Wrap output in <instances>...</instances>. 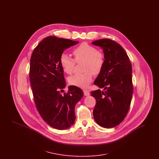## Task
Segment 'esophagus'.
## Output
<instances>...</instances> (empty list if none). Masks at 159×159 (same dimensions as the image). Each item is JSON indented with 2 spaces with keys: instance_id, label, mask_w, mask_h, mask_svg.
Returning a JSON list of instances; mask_svg holds the SVG:
<instances>
[{
  "instance_id": "1",
  "label": "esophagus",
  "mask_w": 159,
  "mask_h": 159,
  "mask_svg": "<svg viewBox=\"0 0 159 159\" xmlns=\"http://www.w3.org/2000/svg\"><path fill=\"white\" fill-rule=\"evenodd\" d=\"M83 93H84V95L85 96H88V95H90V92H88V91H83Z\"/></svg>"
}]
</instances>
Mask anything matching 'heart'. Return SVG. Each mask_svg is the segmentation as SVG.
Returning <instances> with one entry per match:
<instances>
[{"label":"heart","mask_w":159,"mask_h":159,"mask_svg":"<svg viewBox=\"0 0 159 159\" xmlns=\"http://www.w3.org/2000/svg\"><path fill=\"white\" fill-rule=\"evenodd\" d=\"M74 59L66 53H62L60 58L61 66L65 73L71 75L76 62L83 61L82 70L84 72L68 78V82L73 86L86 89L91 83L93 75H98L102 70L105 64L103 52L87 42H82L73 51Z\"/></svg>","instance_id":"1"}]
</instances>
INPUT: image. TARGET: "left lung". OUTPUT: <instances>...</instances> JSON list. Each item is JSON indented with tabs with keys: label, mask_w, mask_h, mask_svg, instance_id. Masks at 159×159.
Instances as JSON below:
<instances>
[{
	"label": "left lung",
	"mask_w": 159,
	"mask_h": 159,
	"mask_svg": "<svg viewBox=\"0 0 159 159\" xmlns=\"http://www.w3.org/2000/svg\"><path fill=\"white\" fill-rule=\"evenodd\" d=\"M103 49L105 64L94 82L100 89L91 91L96 99L93 111L99 126L111 128L119 125L128 113L133 94L132 66L127 53L116 42L102 39L92 43Z\"/></svg>",
	"instance_id": "1"
}]
</instances>
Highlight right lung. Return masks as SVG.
Segmentation results:
<instances>
[{
  "label": "right lung",
  "instance_id": "obj_1",
  "mask_svg": "<svg viewBox=\"0 0 159 159\" xmlns=\"http://www.w3.org/2000/svg\"><path fill=\"white\" fill-rule=\"evenodd\" d=\"M79 42L50 36L42 40L33 50L30 58L29 77L35 105L46 123L64 130L75 121V106L83 97L82 90L66 84L61 66V55Z\"/></svg>",
  "mask_w": 159,
  "mask_h": 159
}]
</instances>
